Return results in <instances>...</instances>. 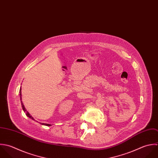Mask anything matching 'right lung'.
<instances>
[{
  "label": "right lung",
  "instance_id": "add662e5",
  "mask_svg": "<svg viewBox=\"0 0 158 158\" xmlns=\"http://www.w3.org/2000/svg\"><path fill=\"white\" fill-rule=\"evenodd\" d=\"M19 95H20V99H21V105H22V107H23V110H24V112H26V114L29 117V118H31V119H34H34L33 118V117L32 116H31L30 115V114L29 113V112L28 111H26V109L25 108V107H24V106L23 105V102H22V101H21V89H20V90H19ZM42 124H43V125H46V126H51V124H45V123H41Z\"/></svg>",
  "mask_w": 158,
  "mask_h": 158
}]
</instances>
